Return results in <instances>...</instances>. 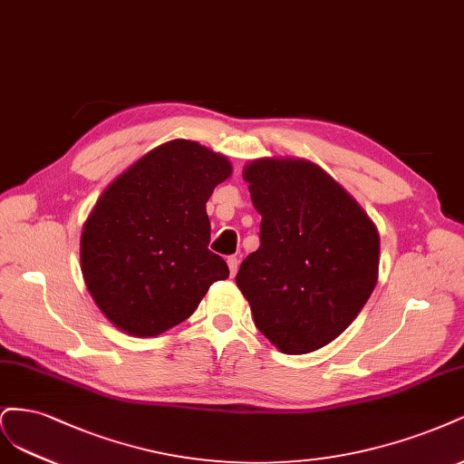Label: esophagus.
I'll list each match as a JSON object with an SVG mask.
<instances>
[{
    "mask_svg": "<svg viewBox=\"0 0 464 464\" xmlns=\"http://www.w3.org/2000/svg\"><path fill=\"white\" fill-rule=\"evenodd\" d=\"M227 266H229V274L235 276L237 270H238V258L237 256H229L227 258Z\"/></svg>",
    "mask_w": 464,
    "mask_h": 464,
    "instance_id": "1",
    "label": "esophagus"
}]
</instances>
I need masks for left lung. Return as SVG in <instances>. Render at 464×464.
I'll list each match as a JSON object with an SVG mask.
<instances>
[{
  "mask_svg": "<svg viewBox=\"0 0 464 464\" xmlns=\"http://www.w3.org/2000/svg\"><path fill=\"white\" fill-rule=\"evenodd\" d=\"M245 181L262 216L260 246L238 267L237 287L281 353L316 351L347 330L376 287L378 231L306 160H256Z\"/></svg>",
  "mask_w": 464,
  "mask_h": 464,
  "instance_id": "obj_1",
  "label": "left lung"
}]
</instances>
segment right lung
I'll return each mask as SVG.
<instances>
[{
    "label": "right lung",
    "instance_id": "right-lung-1",
    "mask_svg": "<svg viewBox=\"0 0 464 464\" xmlns=\"http://www.w3.org/2000/svg\"><path fill=\"white\" fill-rule=\"evenodd\" d=\"M231 175L198 142L154 148L102 194L81 238L94 303L119 330L154 337L185 322L229 267L210 245L206 202Z\"/></svg>",
    "mask_w": 464,
    "mask_h": 464
}]
</instances>
